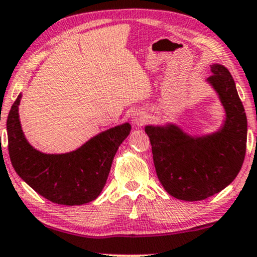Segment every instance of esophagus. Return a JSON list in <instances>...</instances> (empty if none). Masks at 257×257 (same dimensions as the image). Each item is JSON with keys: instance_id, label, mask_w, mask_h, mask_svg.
<instances>
[{"instance_id": "esophagus-1", "label": "esophagus", "mask_w": 257, "mask_h": 257, "mask_svg": "<svg viewBox=\"0 0 257 257\" xmlns=\"http://www.w3.org/2000/svg\"><path fill=\"white\" fill-rule=\"evenodd\" d=\"M132 121L136 126H143L147 121V115L143 110H135L132 114Z\"/></svg>"}]
</instances>
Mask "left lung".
Masks as SVG:
<instances>
[{"label":"left lung","mask_w":257,"mask_h":257,"mask_svg":"<svg viewBox=\"0 0 257 257\" xmlns=\"http://www.w3.org/2000/svg\"><path fill=\"white\" fill-rule=\"evenodd\" d=\"M207 81L219 95L226 113L224 125L212 135L192 137L173 123L146 126L160 183L171 196L202 201L233 182L246 150L248 122L228 69L210 66Z\"/></svg>","instance_id":"1"}]
</instances>
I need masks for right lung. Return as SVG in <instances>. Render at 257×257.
<instances>
[{
	"instance_id": "add662e5",
	"label": "right lung",
	"mask_w": 257,
	"mask_h": 257,
	"mask_svg": "<svg viewBox=\"0 0 257 257\" xmlns=\"http://www.w3.org/2000/svg\"><path fill=\"white\" fill-rule=\"evenodd\" d=\"M20 98L21 93L7 119L9 158L18 176L37 194L57 204L80 206L97 198L131 125L125 122L101 132L71 153L44 154L24 136L18 113Z\"/></svg>"
}]
</instances>
